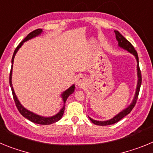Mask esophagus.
Listing matches in <instances>:
<instances>
[{"label":"esophagus","instance_id":"esophagus-1","mask_svg":"<svg viewBox=\"0 0 153 153\" xmlns=\"http://www.w3.org/2000/svg\"><path fill=\"white\" fill-rule=\"evenodd\" d=\"M85 83V78L83 77V76H78L76 79V85L78 86H82Z\"/></svg>","mask_w":153,"mask_h":153}]
</instances>
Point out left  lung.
I'll list each match as a JSON object with an SVG mask.
<instances>
[{"mask_svg":"<svg viewBox=\"0 0 153 153\" xmlns=\"http://www.w3.org/2000/svg\"><path fill=\"white\" fill-rule=\"evenodd\" d=\"M114 32L115 33H116V38H117V42H118V47H120V48H122V49L125 50V51H128V52L130 53H132V54L135 56V58H136V63H137V66H136V70H137V84H136L135 95L134 97H133V99H132L131 103L129 104V106H127L126 108H125L124 109H123L122 111L120 112L118 114L114 116L112 119H109V120H104V121H100V120H93V119L88 117L89 118H90V121H91L93 123L98 126L112 125V124H114L116 123L119 122L120 120H122V119L123 118V117H125L126 115L129 114V113L132 111V109H133L135 105H136V101H137L138 96H139V93H140V86H141L142 76L141 72H140V67H139V57H138L137 52L136 51V50H135V48L133 47V46H132L118 30H114Z\"/></svg>","mask_w":153,"mask_h":153,"instance_id":"obj_1","label":"left lung"}]
</instances>
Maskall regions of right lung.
<instances>
[{
    "instance_id": "1",
    "label": "right lung",
    "mask_w": 153,
    "mask_h": 153,
    "mask_svg": "<svg viewBox=\"0 0 153 153\" xmlns=\"http://www.w3.org/2000/svg\"><path fill=\"white\" fill-rule=\"evenodd\" d=\"M43 33V30L42 29H36L35 30H33V32L30 33L24 39V40L19 44V45L17 46V48L15 49L14 52H13V56H12V60H11V70H10V88H11L12 90V94H13V100H14V102L16 103V106H17V109L18 111L21 113V114L22 115L23 117H25L26 119L29 120L31 122L34 123L36 124H40V125H50V124L54 123L57 122L63 117V113H64V109H65V102L67 101V98L70 97L71 94L74 93L75 91V85L73 84L72 86H70L68 89H67L66 90L63 92V93L60 94V97L62 98V100H63V106L61 109H60V111L58 112L56 114L53 115V116H51V117H44V116H40L38 114H36L35 113H33V112L30 111L24 107L22 104L21 103V102L19 101L18 98H17V95H16L15 92H14V90H13V85H12V70H13V60H14V57H15L16 53H17V51H19V49L21 48L23 46L24 42L28 41L29 40H31V39L34 38L36 36H38L40 35H41Z\"/></svg>"
}]
</instances>
